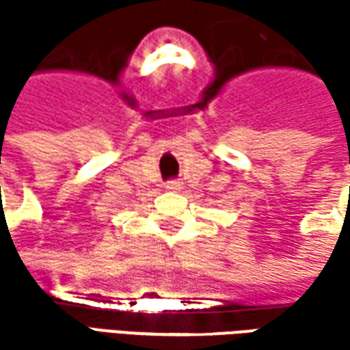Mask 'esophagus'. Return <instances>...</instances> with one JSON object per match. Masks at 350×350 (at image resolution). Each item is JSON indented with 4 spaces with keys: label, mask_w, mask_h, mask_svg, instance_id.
Returning <instances> with one entry per match:
<instances>
[{
    "label": "esophagus",
    "mask_w": 350,
    "mask_h": 350,
    "mask_svg": "<svg viewBox=\"0 0 350 350\" xmlns=\"http://www.w3.org/2000/svg\"><path fill=\"white\" fill-rule=\"evenodd\" d=\"M165 189H167L169 193H179L183 189V183L181 181H169L167 185H165Z\"/></svg>",
    "instance_id": "esophagus-1"
}]
</instances>
